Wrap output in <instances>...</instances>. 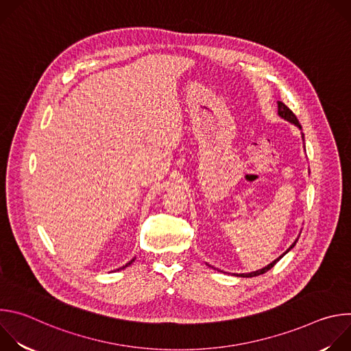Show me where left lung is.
Here are the masks:
<instances>
[{
	"label": "left lung",
	"instance_id": "1",
	"mask_svg": "<svg viewBox=\"0 0 351 351\" xmlns=\"http://www.w3.org/2000/svg\"><path fill=\"white\" fill-rule=\"evenodd\" d=\"M278 114L282 117V118H285L286 121H289V122H291V123H294V125H297L300 129H302V126H300V123H298V119H297V117L293 114V111L290 110V108H287L283 103H278ZM298 240V239H297ZM297 240L290 245V248L289 250H291L293 247H294V244L297 243ZM289 250H287V252H289ZM286 252V253H287ZM285 253V254H286ZM283 256H280L279 258H276L274 263H271L268 267H265V268H263V269H260V271H256V272H252V274H240V275H237V276H241V278H253V276H258V275H263V274H265L267 271H269L280 258H282Z\"/></svg>",
	"mask_w": 351,
	"mask_h": 351
}]
</instances>
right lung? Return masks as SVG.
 Here are the masks:
<instances>
[{
  "label": "right lung",
  "mask_w": 351,
  "mask_h": 351,
  "mask_svg": "<svg viewBox=\"0 0 351 351\" xmlns=\"http://www.w3.org/2000/svg\"><path fill=\"white\" fill-rule=\"evenodd\" d=\"M133 261H134V260H132V261H129V263H128V264H126V265H125V267H128V265H130V264H132V263H133ZM125 267H122V268H125ZM122 268H121V269H122Z\"/></svg>",
  "instance_id": "add662e5"
}]
</instances>
